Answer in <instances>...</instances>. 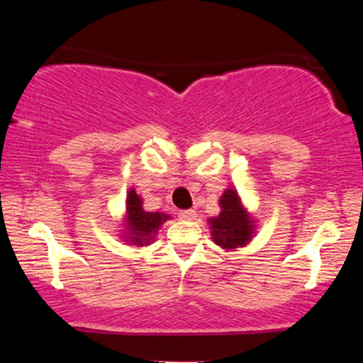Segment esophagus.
I'll use <instances>...</instances> for the list:
<instances>
[{
    "instance_id": "obj_1",
    "label": "esophagus",
    "mask_w": 363,
    "mask_h": 363,
    "mask_svg": "<svg viewBox=\"0 0 363 363\" xmlns=\"http://www.w3.org/2000/svg\"><path fill=\"white\" fill-rule=\"evenodd\" d=\"M179 216H181V219L184 220H194L197 217V212L194 209H187V211H182Z\"/></svg>"
}]
</instances>
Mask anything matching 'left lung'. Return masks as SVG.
<instances>
[{"mask_svg":"<svg viewBox=\"0 0 363 363\" xmlns=\"http://www.w3.org/2000/svg\"><path fill=\"white\" fill-rule=\"evenodd\" d=\"M219 206L220 214L207 220L214 244L225 250L247 245L255 234V220L244 207L238 191L225 189Z\"/></svg>","mask_w":363,"mask_h":363,"instance_id":"obj_1","label":"left lung"}]
</instances>
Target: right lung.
I'll list each match as a JSON object with an SVG mask.
<instances>
[{
	"label": "right lung",
	"instance_id": "obj_1",
	"mask_svg": "<svg viewBox=\"0 0 363 363\" xmlns=\"http://www.w3.org/2000/svg\"><path fill=\"white\" fill-rule=\"evenodd\" d=\"M171 219V216L164 212H147L143 207V199L136 191L129 189L125 197L124 212V229L121 238L125 244L144 247L154 242L156 234L164 222Z\"/></svg>",
	"mask_w": 363,
	"mask_h": 363
}]
</instances>
